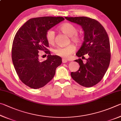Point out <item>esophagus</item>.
<instances>
[{
  "instance_id": "esophagus-1",
  "label": "esophagus",
  "mask_w": 121,
  "mask_h": 121,
  "mask_svg": "<svg viewBox=\"0 0 121 121\" xmlns=\"http://www.w3.org/2000/svg\"><path fill=\"white\" fill-rule=\"evenodd\" d=\"M62 62L63 63H66L67 62V60H66V59H65V58H63L62 59Z\"/></svg>"
}]
</instances>
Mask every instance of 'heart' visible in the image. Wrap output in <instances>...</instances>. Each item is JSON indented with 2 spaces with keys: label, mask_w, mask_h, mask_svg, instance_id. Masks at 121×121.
I'll return each instance as SVG.
<instances>
[{
  "label": "heart",
  "mask_w": 121,
  "mask_h": 121,
  "mask_svg": "<svg viewBox=\"0 0 121 121\" xmlns=\"http://www.w3.org/2000/svg\"><path fill=\"white\" fill-rule=\"evenodd\" d=\"M60 30L63 33L71 37L72 41L75 43L79 44L82 43V37L78 34V29L75 25L69 23H66L61 25L59 27ZM55 33L52 29H50L47 31L45 37L46 40L49 44H52L55 41ZM75 47L73 44H69L65 47H57L54 49L55 54L63 58H67L75 52Z\"/></svg>",
  "instance_id": "heart-1"
}]
</instances>
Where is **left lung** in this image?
Instances as JSON below:
<instances>
[{
  "mask_svg": "<svg viewBox=\"0 0 121 121\" xmlns=\"http://www.w3.org/2000/svg\"><path fill=\"white\" fill-rule=\"evenodd\" d=\"M67 20L80 25L84 33V41L77 56L89 58L83 63L81 58L74 60L79 64V70L71 72L72 79L85 87H91L103 79L111 60L109 39L103 26L98 21L87 17H65Z\"/></svg>",
  "mask_w": 121,
  "mask_h": 121,
  "instance_id": "obj_1",
  "label": "left lung"
}]
</instances>
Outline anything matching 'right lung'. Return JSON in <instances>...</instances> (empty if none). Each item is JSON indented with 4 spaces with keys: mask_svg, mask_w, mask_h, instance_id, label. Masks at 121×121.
<instances>
[{
    "mask_svg": "<svg viewBox=\"0 0 121 121\" xmlns=\"http://www.w3.org/2000/svg\"><path fill=\"white\" fill-rule=\"evenodd\" d=\"M63 17L44 16L33 18L25 23L17 32L13 42L12 58L19 78L32 89L44 86L52 80L62 58L52 55L47 48V31L64 21ZM48 54L46 61H40L39 52Z\"/></svg>",
    "mask_w": 121,
    "mask_h": 121,
    "instance_id": "add662e5",
    "label": "right lung"
}]
</instances>
